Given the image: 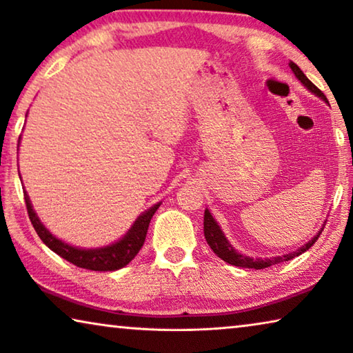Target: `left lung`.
I'll use <instances>...</instances> for the list:
<instances>
[{
	"label": "left lung",
	"mask_w": 353,
	"mask_h": 353,
	"mask_svg": "<svg viewBox=\"0 0 353 353\" xmlns=\"http://www.w3.org/2000/svg\"><path fill=\"white\" fill-rule=\"evenodd\" d=\"M288 66L292 68L293 74L296 76L298 81L301 82L309 92H312L315 97H319L320 99H323L325 103H328L327 97H325V94L320 92L311 81H309L306 74H304V72L299 70L298 65H294L293 61H290V63H288ZM322 231H323V228L320 230L311 241H307L306 244L299 247L298 250L292 252V254H285V255H281V256H271V259H254V256H247V255L239 254V252L230 244V241L225 238L222 228H220L219 223L215 222V219L212 217V214L209 212V209L204 210V238H206L210 249L214 250V254L217 255L219 259H222L223 261L230 263V265L239 266V268H250V270H263V268L277 265V263H282V261H288V260L294 259V256L301 255L303 252L311 249L315 241L319 239V236H320V233H322Z\"/></svg>",
	"instance_id": "left-lung-1"
}]
</instances>
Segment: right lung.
Segmentation results:
<instances>
[{"label":"right lung","instance_id":"add662e5","mask_svg":"<svg viewBox=\"0 0 353 353\" xmlns=\"http://www.w3.org/2000/svg\"><path fill=\"white\" fill-rule=\"evenodd\" d=\"M23 196L31 223H33L36 233H38L42 243L49 247L50 250H54L57 255H60L61 259L68 260L79 268H83V270L92 271H117L120 268L128 265L138 255L141 247L144 245L150 220L161 204L157 203L150 209H147L145 212L141 214L134 220V223L131 225V228L126 231L123 238L115 241V243L104 247H97V249H82V247L68 244L65 241H61L52 234L39 220L38 214L33 209V204L30 201L28 193L23 192Z\"/></svg>","mask_w":353,"mask_h":353}]
</instances>
